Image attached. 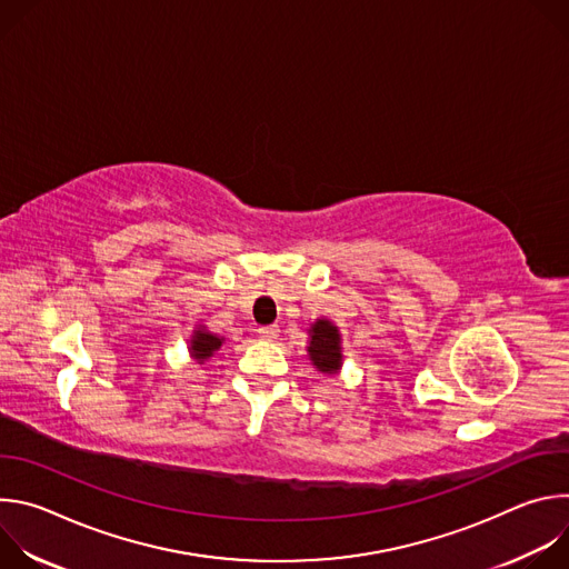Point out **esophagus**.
Returning <instances> with one entry per match:
<instances>
[{
    "instance_id": "esophagus-1",
    "label": "esophagus",
    "mask_w": 569,
    "mask_h": 569,
    "mask_svg": "<svg viewBox=\"0 0 569 569\" xmlns=\"http://www.w3.org/2000/svg\"><path fill=\"white\" fill-rule=\"evenodd\" d=\"M259 336H261L263 340H277L279 329H277V327H261V329H259Z\"/></svg>"
}]
</instances>
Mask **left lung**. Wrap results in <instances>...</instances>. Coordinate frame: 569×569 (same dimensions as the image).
I'll list each match as a JSON object with an SVG mask.
<instances>
[{
	"instance_id": "1",
	"label": "left lung",
	"mask_w": 569,
	"mask_h": 569,
	"mask_svg": "<svg viewBox=\"0 0 569 569\" xmlns=\"http://www.w3.org/2000/svg\"><path fill=\"white\" fill-rule=\"evenodd\" d=\"M308 358L321 373H338L342 367V338L333 321L317 319L310 327Z\"/></svg>"
}]
</instances>
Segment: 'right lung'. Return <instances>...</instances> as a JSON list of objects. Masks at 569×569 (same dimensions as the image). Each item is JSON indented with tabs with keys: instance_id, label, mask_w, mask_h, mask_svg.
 <instances>
[{
	"instance_id": "1",
	"label": "right lung",
	"mask_w": 569,
	"mask_h": 569,
	"mask_svg": "<svg viewBox=\"0 0 569 569\" xmlns=\"http://www.w3.org/2000/svg\"><path fill=\"white\" fill-rule=\"evenodd\" d=\"M222 342H224V338L209 333L204 327H198V331H193V336H191L189 351L202 365L204 360H209L222 347Z\"/></svg>"
}]
</instances>
